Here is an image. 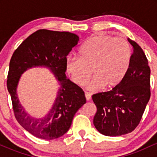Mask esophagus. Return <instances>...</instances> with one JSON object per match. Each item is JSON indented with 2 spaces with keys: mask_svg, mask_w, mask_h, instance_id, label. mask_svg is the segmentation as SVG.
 <instances>
[{
  "mask_svg": "<svg viewBox=\"0 0 157 157\" xmlns=\"http://www.w3.org/2000/svg\"><path fill=\"white\" fill-rule=\"evenodd\" d=\"M85 97H86V100H87V101H89V100H91V94L89 93V92L85 93Z\"/></svg>",
  "mask_w": 157,
  "mask_h": 157,
  "instance_id": "obj_1",
  "label": "esophagus"
}]
</instances>
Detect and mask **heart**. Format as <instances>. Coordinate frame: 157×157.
I'll use <instances>...</instances> for the list:
<instances>
[{
  "label": "heart",
  "mask_w": 157,
  "mask_h": 157,
  "mask_svg": "<svg viewBox=\"0 0 157 157\" xmlns=\"http://www.w3.org/2000/svg\"><path fill=\"white\" fill-rule=\"evenodd\" d=\"M131 57L130 45L125 40L109 35H98L90 39L80 49V57H68L66 71L74 82L82 86L93 72L88 89L96 91L113 88L121 82L128 68Z\"/></svg>",
  "instance_id": "obj_1"
}]
</instances>
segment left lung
Returning <instances> with one entry per match:
<instances>
[{
	"mask_svg": "<svg viewBox=\"0 0 157 157\" xmlns=\"http://www.w3.org/2000/svg\"><path fill=\"white\" fill-rule=\"evenodd\" d=\"M133 48L125 77L112 90L94 94L97 106L94 125L103 135L117 136L137 127L151 97V70L143 50L128 38Z\"/></svg>",
	"mask_w": 157,
	"mask_h": 157,
	"instance_id": "obj_1",
	"label": "left lung"
}]
</instances>
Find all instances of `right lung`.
<instances>
[{
	"mask_svg": "<svg viewBox=\"0 0 157 157\" xmlns=\"http://www.w3.org/2000/svg\"><path fill=\"white\" fill-rule=\"evenodd\" d=\"M79 37L68 32L40 29L23 41L10 63L6 86L17 121L40 139L55 140L69 129L75 113L86 102L84 91L66 77L67 55L76 46ZM33 66H46L55 74L61 87L53 107L42 119L32 118L19 102L16 89L20 75Z\"/></svg>",
	"mask_w": 157,
	"mask_h": 157,
	"instance_id": "obj_1",
	"label": "right lung"
}]
</instances>
